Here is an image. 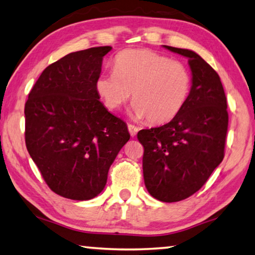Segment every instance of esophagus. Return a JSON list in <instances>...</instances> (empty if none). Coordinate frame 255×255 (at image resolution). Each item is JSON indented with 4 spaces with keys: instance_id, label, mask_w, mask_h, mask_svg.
Listing matches in <instances>:
<instances>
[{
    "instance_id": "esophagus-1",
    "label": "esophagus",
    "mask_w": 255,
    "mask_h": 255,
    "mask_svg": "<svg viewBox=\"0 0 255 255\" xmlns=\"http://www.w3.org/2000/svg\"><path fill=\"white\" fill-rule=\"evenodd\" d=\"M128 132H130L131 136H135L137 131H139V128L135 127V125H133V124H128Z\"/></svg>"
}]
</instances>
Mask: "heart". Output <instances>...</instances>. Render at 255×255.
<instances>
[{"mask_svg": "<svg viewBox=\"0 0 255 255\" xmlns=\"http://www.w3.org/2000/svg\"><path fill=\"white\" fill-rule=\"evenodd\" d=\"M113 70L96 79L97 94L111 111L121 109L133 93L132 115L161 124L175 118L189 97L191 75L187 66L150 49L121 51Z\"/></svg>", "mask_w": 255, "mask_h": 255, "instance_id": "obj_1", "label": "heart"}]
</instances>
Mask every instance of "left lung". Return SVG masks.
<instances>
[{
	"instance_id": "obj_1",
	"label": "left lung",
	"mask_w": 255,
	"mask_h": 255,
	"mask_svg": "<svg viewBox=\"0 0 255 255\" xmlns=\"http://www.w3.org/2000/svg\"><path fill=\"white\" fill-rule=\"evenodd\" d=\"M188 58L191 88L187 103L170 122L141 130L143 178L149 194L160 202L188 198L207 181L224 158L229 113L218 74L197 53L164 46Z\"/></svg>"
}]
</instances>
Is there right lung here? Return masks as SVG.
Masks as SVG:
<instances>
[{"label":"right lung","mask_w":255,"mask_h":255,"mask_svg":"<svg viewBox=\"0 0 255 255\" xmlns=\"http://www.w3.org/2000/svg\"><path fill=\"white\" fill-rule=\"evenodd\" d=\"M111 49L71 52L49 65L25 103L26 149L49 188L65 198L96 197L130 139L127 124L105 109L96 91Z\"/></svg>","instance_id":"1"}]
</instances>
